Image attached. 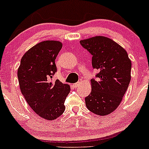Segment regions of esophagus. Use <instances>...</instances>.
Wrapping results in <instances>:
<instances>
[{
    "instance_id": "obj_1",
    "label": "esophagus",
    "mask_w": 149,
    "mask_h": 149,
    "mask_svg": "<svg viewBox=\"0 0 149 149\" xmlns=\"http://www.w3.org/2000/svg\"><path fill=\"white\" fill-rule=\"evenodd\" d=\"M81 83H82V81L80 80L79 82H77V83L73 84V87H74V88H77V87H79V86H80L81 84Z\"/></svg>"
}]
</instances>
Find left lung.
Listing matches in <instances>:
<instances>
[{"instance_id":"1","label":"left lung","mask_w":149,"mask_h":149,"mask_svg":"<svg viewBox=\"0 0 149 149\" xmlns=\"http://www.w3.org/2000/svg\"><path fill=\"white\" fill-rule=\"evenodd\" d=\"M92 55V66L99 70L98 80H91V94L85 98L89 111L100 116L112 113L119 106L131 79V61L125 49L104 36L81 40Z\"/></svg>"}]
</instances>
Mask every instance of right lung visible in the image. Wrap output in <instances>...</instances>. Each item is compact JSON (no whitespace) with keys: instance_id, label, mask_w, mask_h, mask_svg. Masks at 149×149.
<instances>
[{"instance_id":"add662e5","label":"right lung","mask_w":149,"mask_h":149,"mask_svg":"<svg viewBox=\"0 0 149 149\" xmlns=\"http://www.w3.org/2000/svg\"><path fill=\"white\" fill-rule=\"evenodd\" d=\"M63 47L56 40L37 43L22 56L17 76L21 92L40 117L54 120L65 111L64 102L70 91L68 84L49 79L56 72L55 61Z\"/></svg>"}]
</instances>
